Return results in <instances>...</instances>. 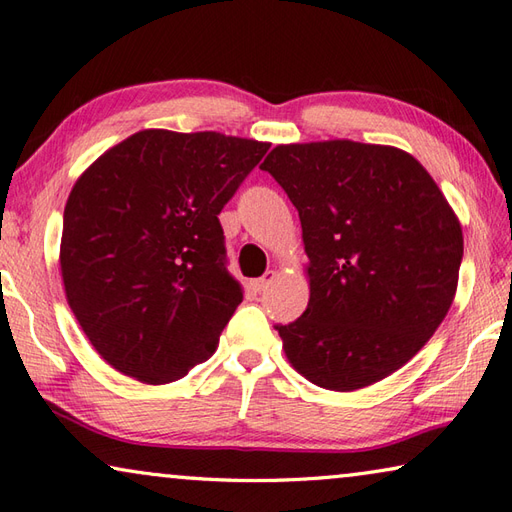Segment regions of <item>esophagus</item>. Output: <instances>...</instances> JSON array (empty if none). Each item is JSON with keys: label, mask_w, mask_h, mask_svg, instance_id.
I'll use <instances>...</instances> for the list:
<instances>
[{"label": "esophagus", "mask_w": 512, "mask_h": 512, "mask_svg": "<svg viewBox=\"0 0 512 512\" xmlns=\"http://www.w3.org/2000/svg\"><path fill=\"white\" fill-rule=\"evenodd\" d=\"M277 277V273H275V270H266V273L262 275V277H259V279H253V288L257 290V292H262L268 284H270V281H273Z\"/></svg>", "instance_id": "obj_1"}]
</instances>
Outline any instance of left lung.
<instances>
[{
  "mask_svg": "<svg viewBox=\"0 0 512 512\" xmlns=\"http://www.w3.org/2000/svg\"><path fill=\"white\" fill-rule=\"evenodd\" d=\"M288 193L310 259V301L275 325L310 383L354 391L394 374L447 317L462 226L407 151L354 140L277 145L259 167Z\"/></svg>",
  "mask_w": 512,
  "mask_h": 512,
  "instance_id": "obj_1",
  "label": "left lung"
}]
</instances>
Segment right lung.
I'll use <instances>...</instances> for the list:
<instances>
[{
    "instance_id": "1",
    "label": "right lung",
    "mask_w": 512,
    "mask_h": 512,
    "mask_svg": "<svg viewBox=\"0 0 512 512\" xmlns=\"http://www.w3.org/2000/svg\"><path fill=\"white\" fill-rule=\"evenodd\" d=\"M268 147L145 129L76 180L63 211L65 297L121 374L165 385L215 352L244 297L217 215Z\"/></svg>"
}]
</instances>
